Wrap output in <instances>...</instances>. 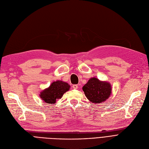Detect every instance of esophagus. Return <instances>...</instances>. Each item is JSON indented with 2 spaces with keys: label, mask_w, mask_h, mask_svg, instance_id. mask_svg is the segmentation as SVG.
<instances>
[{
  "label": "esophagus",
  "mask_w": 149,
  "mask_h": 149,
  "mask_svg": "<svg viewBox=\"0 0 149 149\" xmlns=\"http://www.w3.org/2000/svg\"><path fill=\"white\" fill-rule=\"evenodd\" d=\"M73 88L74 89H78V85L77 84H74V85H73Z\"/></svg>",
  "instance_id": "obj_1"
}]
</instances>
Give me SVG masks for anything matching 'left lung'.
Returning a JSON list of instances; mask_svg holds the SVG:
<instances>
[{
	"label": "left lung",
	"instance_id": "8db88e82",
	"mask_svg": "<svg viewBox=\"0 0 149 149\" xmlns=\"http://www.w3.org/2000/svg\"><path fill=\"white\" fill-rule=\"evenodd\" d=\"M82 89L88 100L96 104L105 102L109 98L112 90L109 82L101 81L95 77L88 80Z\"/></svg>",
	"mask_w": 149,
	"mask_h": 149
}]
</instances>
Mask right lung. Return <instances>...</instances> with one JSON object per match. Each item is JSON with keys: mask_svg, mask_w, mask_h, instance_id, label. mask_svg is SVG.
Here are the masks:
<instances>
[{"mask_svg": "<svg viewBox=\"0 0 149 149\" xmlns=\"http://www.w3.org/2000/svg\"><path fill=\"white\" fill-rule=\"evenodd\" d=\"M70 89V85L68 83L61 80H57L51 84V85L40 92L39 97L44 102L54 104L56 100L61 99L63 95Z\"/></svg>", "mask_w": 149, "mask_h": 149, "instance_id": "obj_1", "label": "right lung"}]
</instances>
